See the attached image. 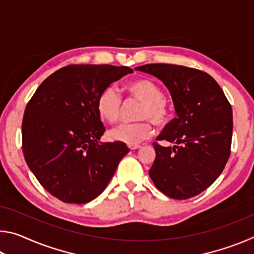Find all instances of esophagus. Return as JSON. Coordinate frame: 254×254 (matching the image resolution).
Segmentation results:
<instances>
[{
    "instance_id": "1",
    "label": "esophagus",
    "mask_w": 254,
    "mask_h": 254,
    "mask_svg": "<svg viewBox=\"0 0 254 254\" xmlns=\"http://www.w3.org/2000/svg\"><path fill=\"white\" fill-rule=\"evenodd\" d=\"M139 148H141V145H139V144H135V145H128V149H130V150H136V149H139Z\"/></svg>"
}]
</instances>
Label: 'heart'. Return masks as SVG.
<instances>
[{"label":"heart","instance_id":"heart-1","mask_svg":"<svg viewBox=\"0 0 254 254\" xmlns=\"http://www.w3.org/2000/svg\"><path fill=\"white\" fill-rule=\"evenodd\" d=\"M127 95L141 103L137 111L136 123L121 124L112 128L109 135L113 141L127 145L139 144L149 139L153 133L152 122L157 127H163L170 119V105L163 97V92L154 81L140 78L128 83L126 87ZM97 112L104 121L115 123L119 121L122 110V97L114 87H106L97 98Z\"/></svg>","mask_w":254,"mask_h":254}]
</instances>
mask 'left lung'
Masks as SVG:
<instances>
[{"mask_svg":"<svg viewBox=\"0 0 254 254\" xmlns=\"http://www.w3.org/2000/svg\"><path fill=\"white\" fill-rule=\"evenodd\" d=\"M135 69L162 80L177 113L157 137L174 147L153 142L156 159L150 178L170 198L200 194L218 178L230 158V102L216 80L199 69L170 64H147Z\"/></svg>","mask_w":254,"mask_h":254,"instance_id":"obj_1","label":"left lung"}]
</instances>
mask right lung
<instances>
[{
    "instance_id": "add662e5",
    "label": "right lung",
    "mask_w": 254,
    "mask_h": 254,
    "mask_svg": "<svg viewBox=\"0 0 254 254\" xmlns=\"http://www.w3.org/2000/svg\"><path fill=\"white\" fill-rule=\"evenodd\" d=\"M131 72L127 66H65L42 81L25 106V162L41 186L64 203L96 198L130 151L122 142H98L105 127L96 104L110 84Z\"/></svg>"
}]
</instances>
